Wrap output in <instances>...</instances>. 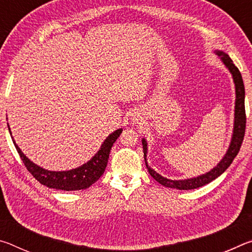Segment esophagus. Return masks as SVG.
<instances>
[{"label": "esophagus", "mask_w": 252, "mask_h": 252, "mask_svg": "<svg viewBox=\"0 0 252 252\" xmlns=\"http://www.w3.org/2000/svg\"><path fill=\"white\" fill-rule=\"evenodd\" d=\"M135 120H136V119H135Z\"/></svg>", "instance_id": "esophagus-1"}]
</instances>
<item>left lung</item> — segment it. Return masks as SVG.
<instances>
[{"label": "left lung", "instance_id": "left-lung-1", "mask_svg": "<svg viewBox=\"0 0 252 252\" xmlns=\"http://www.w3.org/2000/svg\"><path fill=\"white\" fill-rule=\"evenodd\" d=\"M213 53L218 55V59L221 63L225 66L230 74L232 76L233 83H234V91H236V101H234V113H233V130L231 134V140H230L229 147L227 151L222 157L216 167H213L210 171L206 173L200 174V176L188 178V179H179V180H172V179H168L161 174L158 173L156 170H153L150 165L148 164L147 156H148V142L146 138H142V147H143V155H144V161H146V165L150 176L158 181L160 185L173 188V189L178 190H191L197 189V188L202 187L204 185H208L209 182L221 176L225 170L229 168V165L232 163V161L236 156L238 155L239 150H240L241 143L244 141L245 136V129H246V111H245V85L244 81H242L241 73L239 72L238 67L233 64L232 60L230 59L229 55L223 52L222 50L215 49Z\"/></svg>", "mask_w": 252, "mask_h": 252}]
</instances>
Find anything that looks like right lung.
<instances>
[{
  "mask_svg": "<svg viewBox=\"0 0 252 252\" xmlns=\"http://www.w3.org/2000/svg\"><path fill=\"white\" fill-rule=\"evenodd\" d=\"M7 127L21 159L24 162L27 169L32 173V176L45 187L51 188V189L63 191L88 189L89 187L99 180L100 177L104 172L106 164H108L111 148H112L113 143L117 141L119 135H120L123 131L122 127H120V129H117L116 131H113L112 133H110L106 136L103 143L101 144L99 151H97L90 160L85 162L82 165H80V167L71 170H65V171H51V170H46L40 167V165L35 164L33 161L30 160L29 158L24 155L18 144H16L13 135H12L8 123Z\"/></svg>",
  "mask_w": 252,
  "mask_h": 252,
  "instance_id": "1",
  "label": "right lung"
}]
</instances>
